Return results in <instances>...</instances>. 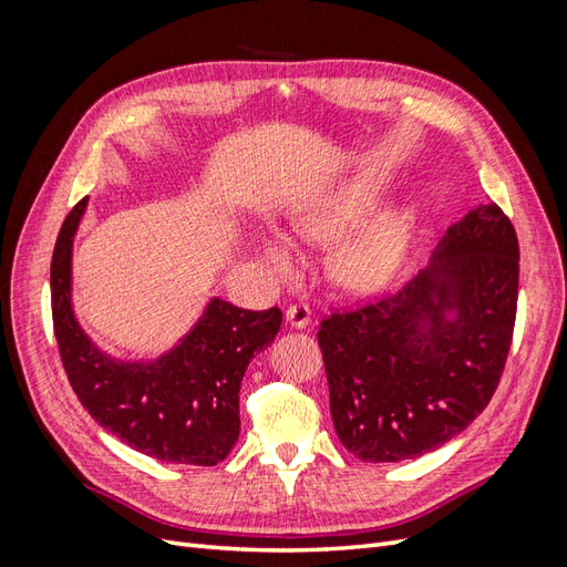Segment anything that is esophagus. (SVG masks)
<instances>
[{"label":"esophagus","instance_id":"obj_1","mask_svg":"<svg viewBox=\"0 0 567 567\" xmlns=\"http://www.w3.org/2000/svg\"><path fill=\"white\" fill-rule=\"evenodd\" d=\"M286 323L290 326V329H307V326L312 323L310 305H305V302L290 305L288 310H286Z\"/></svg>","mask_w":567,"mask_h":567}]
</instances>
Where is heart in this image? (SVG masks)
<instances>
[{
    "mask_svg": "<svg viewBox=\"0 0 567 567\" xmlns=\"http://www.w3.org/2000/svg\"><path fill=\"white\" fill-rule=\"evenodd\" d=\"M381 192V182L357 177L321 188L302 200L293 215V231L302 241L317 246L341 241L331 255V274L352 293H373L390 286L404 265L414 231V210L409 205H388L364 221ZM262 255L279 274H293L298 267L293 246L279 231L262 236Z\"/></svg>",
    "mask_w": 567,
    "mask_h": 567,
    "instance_id": "heart-1",
    "label": "heart"
}]
</instances>
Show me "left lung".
Returning a JSON list of instances; mask_svg holds the SVG:
<instances>
[{
  "label": "left lung",
  "instance_id": "8db88e82",
  "mask_svg": "<svg viewBox=\"0 0 567 567\" xmlns=\"http://www.w3.org/2000/svg\"><path fill=\"white\" fill-rule=\"evenodd\" d=\"M518 236L496 203L447 229L402 290L317 333L338 440L392 463L442 447L499 385L518 305Z\"/></svg>",
  "mask_w": 567,
  "mask_h": 567
}]
</instances>
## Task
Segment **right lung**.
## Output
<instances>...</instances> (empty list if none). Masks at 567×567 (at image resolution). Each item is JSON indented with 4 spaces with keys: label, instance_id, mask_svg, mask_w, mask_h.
Masks as SVG:
<instances>
[{
    "label": "right lung",
    "instance_id": "obj_1",
    "mask_svg": "<svg viewBox=\"0 0 567 567\" xmlns=\"http://www.w3.org/2000/svg\"><path fill=\"white\" fill-rule=\"evenodd\" d=\"M68 213L51 257V317L61 362L78 400L109 433L167 463L215 466L241 433L238 390L255 352L281 329V310L250 312L213 298L177 346L151 362L101 352L73 312V238L87 210Z\"/></svg>",
    "mask_w": 567,
    "mask_h": 567
}]
</instances>
